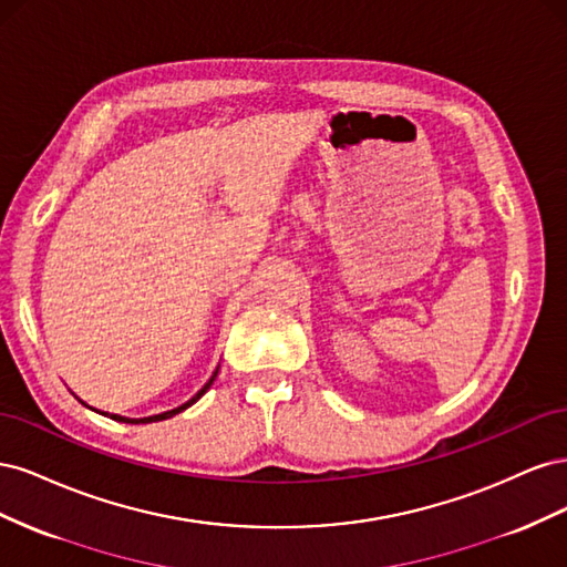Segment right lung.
<instances>
[{"mask_svg":"<svg viewBox=\"0 0 567 567\" xmlns=\"http://www.w3.org/2000/svg\"><path fill=\"white\" fill-rule=\"evenodd\" d=\"M217 371H219V367L213 371V375H210V381L208 383H205L196 394H194V398L192 400H188V402H184L182 406H177V409H169V411H163V414H156V416H146V419H127V416H120V414H109V411H99V414H104V416H111L113 421H120V423H156V421H165V419H173L175 414H179V411H184V409H188V406H192L194 402H198L200 398H203V394L205 392H208L210 390V385H213V381L217 379ZM82 402V400H80ZM92 409V406H90ZM96 411V409H94Z\"/></svg>","mask_w":567,"mask_h":567,"instance_id":"1","label":"right lung"}]
</instances>
